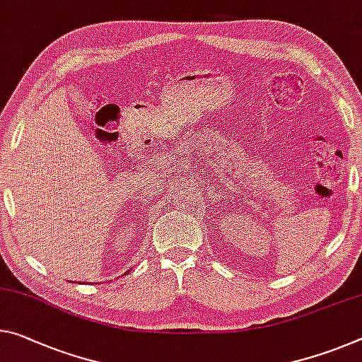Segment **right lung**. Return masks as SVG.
I'll return each mask as SVG.
<instances>
[{
	"label": "right lung",
	"instance_id": "right-lung-1",
	"mask_svg": "<svg viewBox=\"0 0 362 362\" xmlns=\"http://www.w3.org/2000/svg\"><path fill=\"white\" fill-rule=\"evenodd\" d=\"M127 272H129V271H127ZM127 272H125V274H127Z\"/></svg>",
	"mask_w": 362,
	"mask_h": 362
}]
</instances>
